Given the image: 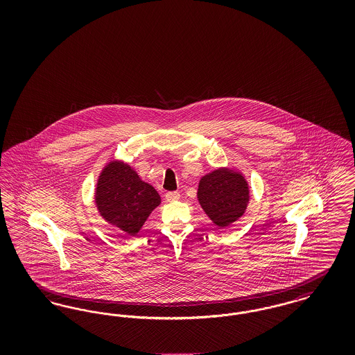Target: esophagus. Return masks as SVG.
I'll list each match as a JSON object with an SVG mask.
<instances>
[{
  "mask_svg": "<svg viewBox=\"0 0 355 355\" xmlns=\"http://www.w3.org/2000/svg\"><path fill=\"white\" fill-rule=\"evenodd\" d=\"M180 193L178 191H169V193H166V196H165V198H166V201L168 202H174V201H178L180 200Z\"/></svg>",
  "mask_w": 355,
  "mask_h": 355,
  "instance_id": "1",
  "label": "esophagus"
}]
</instances>
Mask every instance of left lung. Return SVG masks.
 <instances>
[{
    "instance_id": "8db88e82",
    "label": "left lung",
    "mask_w": 355,
    "mask_h": 355,
    "mask_svg": "<svg viewBox=\"0 0 355 355\" xmlns=\"http://www.w3.org/2000/svg\"><path fill=\"white\" fill-rule=\"evenodd\" d=\"M197 198L206 216L223 229L245 214L250 201L249 182L236 168H217L201 177Z\"/></svg>"
}]
</instances>
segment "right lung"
<instances>
[{
  "label": "right lung",
  "instance_id": "1",
  "mask_svg": "<svg viewBox=\"0 0 355 355\" xmlns=\"http://www.w3.org/2000/svg\"><path fill=\"white\" fill-rule=\"evenodd\" d=\"M97 211L109 225L128 236H137L161 197L129 164L110 159L101 170L94 190Z\"/></svg>",
  "mask_w": 355,
  "mask_h": 355
}]
</instances>
